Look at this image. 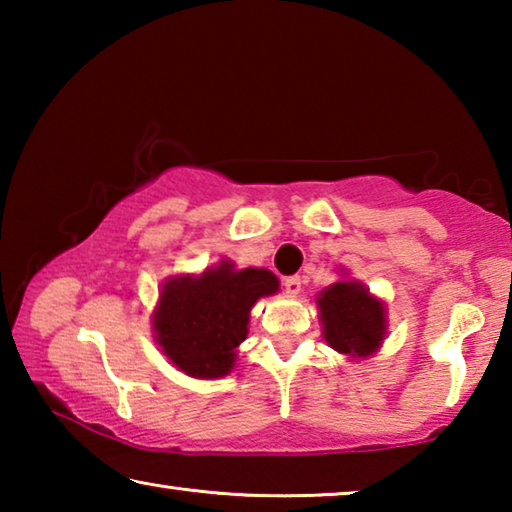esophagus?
I'll return each mask as SVG.
<instances>
[{
    "instance_id": "1",
    "label": "esophagus",
    "mask_w": 512,
    "mask_h": 512,
    "mask_svg": "<svg viewBox=\"0 0 512 512\" xmlns=\"http://www.w3.org/2000/svg\"><path fill=\"white\" fill-rule=\"evenodd\" d=\"M284 291H287L289 296H298V293L302 291V277L300 275L287 277V280H284Z\"/></svg>"
}]
</instances>
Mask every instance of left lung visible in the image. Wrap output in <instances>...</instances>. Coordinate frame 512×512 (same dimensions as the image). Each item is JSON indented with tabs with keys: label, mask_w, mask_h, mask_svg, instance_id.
I'll return each mask as SVG.
<instances>
[{
	"label": "left lung",
	"mask_w": 512,
	"mask_h": 512,
	"mask_svg": "<svg viewBox=\"0 0 512 512\" xmlns=\"http://www.w3.org/2000/svg\"><path fill=\"white\" fill-rule=\"evenodd\" d=\"M323 339L329 348L352 361L377 354L388 334L386 302L370 293L366 284L352 280L341 268V277L316 296Z\"/></svg>",
	"instance_id": "obj_1"
}]
</instances>
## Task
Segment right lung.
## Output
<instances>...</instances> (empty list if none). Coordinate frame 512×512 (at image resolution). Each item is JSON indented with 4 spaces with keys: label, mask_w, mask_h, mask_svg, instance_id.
<instances>
[{
    "label": "right lung",
    "mask_w": 512,
    "mask_h": 512,
    "mask_svg": "<svg viewBox=\"0 0 512 512\" xmlns=\"http://www.w3.org/2000/svg\"><path fill=\"white\" fill-rule=\"evenodd\" d=\"M280 280L266 268H237L232 259L203 273L173 275L162 284L151 314L153 339L173 368L194 379H221L237 363L250 309L275 296Z\"/></svg>",
    "instance_id": "1"
}]
</instances>
